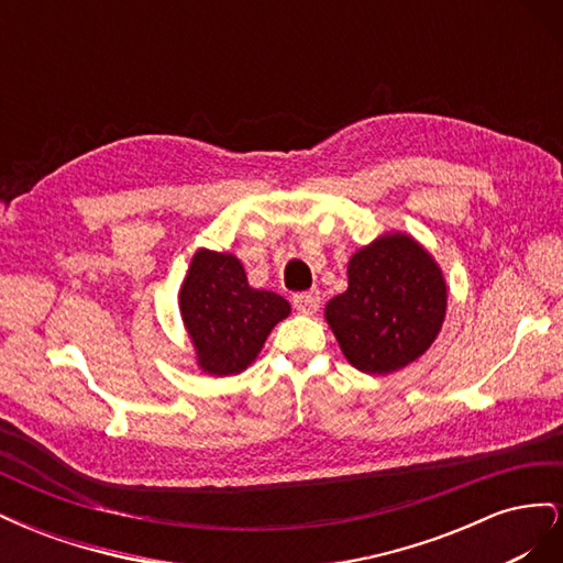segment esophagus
I'll list each match as a JSON object with an SVG mask.
<instances>
[{
    "label": "esophagus",
    "instance_id": "obj_1",
    "mask_svg": "<svg viewBox=\"0 0 563 563\" xmlns=\"http://www.w3.org/2000/svg\"><path fill=\"white\" fill-rule=\"evenodd\" d=\"M319 305H321L319 291H305L294 296V308L302 314H314L319 310Z\"/></svg>",
    "mask_w": 563,
    "mask_h": 563
}]
</instances>
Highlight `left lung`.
Returning a JSON list of instances; mask_svg holds the SVG:
<instances>
[{"instance_id": "1", "label": "left lung", "mask_w": 563, "mask_h": 563, "mask_svg": "<svg viewBox=\"0 0 563 563\" xmlns=\"http://www.w3.org/2000/svg\"><path fill=\"white\" fill-rule=\"evenodd\" d=\"M347 291L329 300L327 321L347 362L385 376L428 350L446 314L441 269L406 234H385L356 251Z\"/></svg>"}]
</instances>
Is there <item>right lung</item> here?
<instances>
[{
	"mask_svg": "<svg viewBox=\"0 0 563 563\" xmlns=\"http://www.w3.org/2000/svg\"><path fill=\"white\" fill-rule=\"evenodd\" d=\"M288 312L291 305L282 296L249 286L234 255L207 249L195 253L180 288V314L207 373L244 371Z\"/></svg>",
	"mask_w": 563,
	"mask_h": 563,
	"instance_id": "add662e5",
	"label": "right lung"
}]
</instances>
